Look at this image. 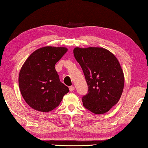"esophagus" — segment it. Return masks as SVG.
I'll return each instance as SVG.
<instances>
[{
    "mask_svg": "<svg viewBox=\"0 0 148 148\" xmlns=\"http://www.w3.org/2000/svg\"><path fill=\"white\" fill-rule=\"evenodd\" d=\"M75 88L74 86H70L69 87V90H70V92H73V91L74 90Z\"/></svg>",
    "mask_w": 148,
    "mask_h": 148,
    "instance_id": "34e87169",
    "label": "esophagus"
}]
</instances>
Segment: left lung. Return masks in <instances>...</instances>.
<instances>
[{"instance_id":"left-lung-1","label":"left lung","mask_w":148,"mask_h":148,"mask_svg":"<svg viewBox=\"0 0 148 148\" xmlns=\"http://www.w3.org/2000/svg\"><path fill=\"white\" fill-rule=\"evenodd\" d=\"M73 52L88 87V93L82 98L84 107L95 114L108 112L118 102L124 88V74L118 59L100 47H76Z\"/></svg>"}]
</instances>
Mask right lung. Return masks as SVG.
<instances>
[{
	"mask_svg": "<svg viewBox=\"0 0 148 148\" xmlns=\"http://www.w3.org/2000/svg\"><path fill=\"white\" fill-rule=\"evenodd\" d=\"M67 50L65 47H42L34 51L24 62L18 83L21 95L30 108L40 112L51 111L69 92L55 68Z\"/></svg>",
	"mask_w": 148,
	"mask_h": 148,
	"instance_id": "right-lung-1",
	"label": "right lung"
}]
</instances>
